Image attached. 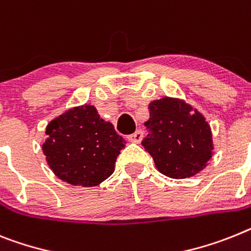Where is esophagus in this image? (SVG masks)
<instances>
[{
	"instance_id": "obj_1",
	"label": "esophagus",
	"mask_w": 251,
	"mask_h": 251,
	"mask_svg": "<svg viewBox=\"0 0 251 251\" xmlns=\"http://www.w3.org/2000/svg\"><path fill=\"white\" fill-rule=\"evenodd\" d=\"M143 138V132L141 129L136 130L134 133L129 134V136L127 137V140L129 141V142H133V143H140L141 141H142Z\"/></svg>"
}]
</instances>
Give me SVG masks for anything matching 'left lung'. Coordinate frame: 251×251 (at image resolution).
Instances as JSON below:
<instances>
[{
	"instance_id": "8db88e82",
	"label": "left lung",
	"mask_w": 251,
	"mask_h": 251,
	"mask_svg": "<svg viewBox=\"0 0 251 251\" xmlns=\"http://www.w3.org/2000/svg\"><path fill=\"white\" fill-rule=\"evenodd\" d=\"M150 119L145 123V147L161 174L185 179L205 168L213 143L209 124L190 105L177 99L155 100L149 105Z\"/></svg>"
}]
</instances>
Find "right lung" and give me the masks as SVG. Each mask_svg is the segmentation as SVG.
<instances>
[{"label":"right lung","instance_id":"add662e5","mask_svg":"<svg viewBox=\"0 0 251 251\" xmlns=\"http://www.w3.org/2000/svg\"><path fill=\"white\" fill-rule=\"evenodd\" d=\"M43 145L49 168L72 185L95 187L114 173L123 138L91 105L74 108L47 127Z\"/></svg>","mask_w":251,"mask_h":251}]
</instances>
